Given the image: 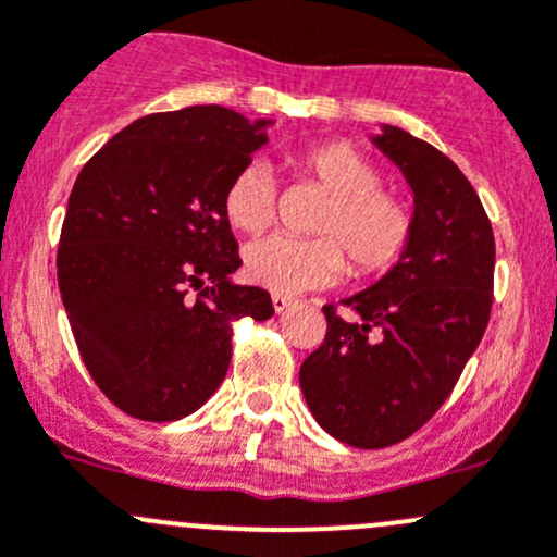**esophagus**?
<instances>
[{
    "instance_id": "esophagus-1",
    "label": "esophagus",
    "mask_w": 557,
    "mask_h": 557,
    "mask_svg": "<svg viewBox=\"0 0 557 557\" xmlns=\"http://www.w3.org/2000/svg\"><path fill=\"white\" fill-rule=\"evenodd\" d=\"M270 304H273L275 314H282V311H287L289 306L295 304V300H293V298H287V295H273V298H270Z\"/></svg>"
}]
</instances>
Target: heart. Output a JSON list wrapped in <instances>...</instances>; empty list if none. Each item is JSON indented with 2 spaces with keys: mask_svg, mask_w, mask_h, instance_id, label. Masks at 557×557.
Instances as JSON below:
<instances>
[{
  "mask_svg": "<svg viewBox=\"0 0 557 557\" xmlns=\"http://www.w3.org/2000/svg\"><path fill=\"white\" fill-rule=\"evenodd\" d=\"M300 180L325 194L311 232L317 237L270 235L243 251V273L257 287L278 295L320 289L342 278H374L401 262L416 240V205L388 188L385 174L352 141L333 139L293 158ZM278 188L262 161L237 169L224 194L232 230L257 235L275 221Z\"/></svg>",
  "mask_w": 557,
  "mask_h": 557,
  "instance_id": "obj_1",
  "label": "heart"
}]
</instances>
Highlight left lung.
Masks as SVG:
<instances>
[{
  "label": "left lung",
  "instance_id": "1",
  "mask_svg": "<svg viewBox=\"0 0 557 557\" xmlns=\"http://www.w3.org/2000/svg\"><path fill=\"white\" fill-rule=\"evenodd\" d=\"M374 145L416 194L410 251L374 287L322 306L325 342L300 367L317 423L355 448H385L423 426L451 396L479 347L495 289V235L479 194L429 141L385 125Z\"/></svg>",
  "mask_w": 557,
  "mask_h": 557
}]
</instances>
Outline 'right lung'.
<instances>
[{
  "mask_svg": "<svg viewBox=\"0 0 557 557\" xmlns=\"http://www.w3.org/2000/svg\"><path fill=\"white\" fill-rule=\"evenodd\" d=\"M264 120L224 106L147 114L78 172L57 251V282L95 385L139 421L199 410L232 358L243 317H273L270 295L237 287L224 194L268 141Z\"/></svg>",
  "mask_w": 557,
  "mask_h": 557,
  "instance_id": "1",
  "label": "right lung"
}]
</instances>
